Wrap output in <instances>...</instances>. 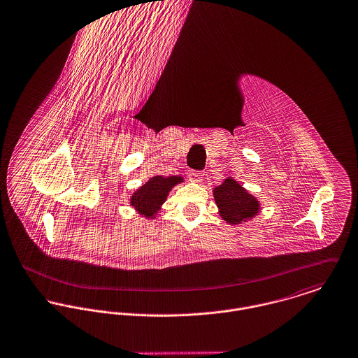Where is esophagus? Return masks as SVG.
I'll return each mask as SVG.
<instances>
[{
    "label": "esophagus",
    "mask_w": 358,
    "mask_h": 358,
    "mask_svg": "<svg viewBox=\"0 0 358 358\" xmlns=\"http://www.w3.org/2000/svg\"><path fill=\"white\" fill-rule=\"evenodd\" d=\"M188 178H189V181L200 182L203 180V173L198 171V170H189L188 171Z\"/></svg>",
    "instance_id": "34e87169"
}]
</instances>
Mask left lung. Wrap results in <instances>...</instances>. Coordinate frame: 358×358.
I'll return each instance as SVG.
<instances>
[{"label":"left lung","instance_id":"1","mask_svg":"<svg viewBox=\"0 0 358 358\" xmlns=\"http://www.w3.org/2000/svg\"><path fill=\"white\" fill-rule=\"evenodd\" d=\"M214 199L222 220L232 225L252 218L259 210L258 200L234 178H227L222 185L214 189Z\"/></svg>","mask_w":358,"mask_h":358}]
</instances>
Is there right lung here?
<instances>
[{"mask_svg":"<svg viewBox=\"0 0 358 358\" xmlns=\"http://www.w3.org/2000/svg\"><path fill=\"white\" fill-rule=\"evenodd\" d=\"M181 181V177H152L131 196V204L140 214L148 218L155 217V214L160 208V204L166 200L170 189Z\"/></svg>","mask_w":358,"mask_h":358,"instance_id":"add662e5","label":"right lung"}]
</instances>
